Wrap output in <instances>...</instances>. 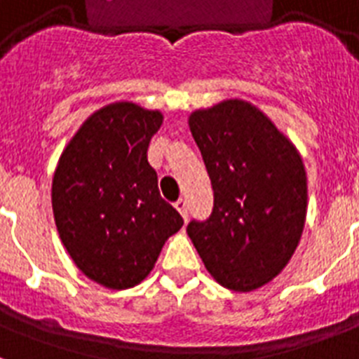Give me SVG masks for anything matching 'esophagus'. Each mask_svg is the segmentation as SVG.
Returning a JSON list of instances; mask_svg holds the SVG:
<instances>
[{
	"instance_id": "esophagus-1",
	"label": "esophagus",
	"mask_w": 359,
	"mask_h": 359,
	"mask_svg": "<svg viewBox=\"0 0 359 359\" xmlns=\"http://www.w3.org/2000/svg\"><path fill=\"white\" fill-rule=\"evenodd\" d=\"M175 208H177V210H179L180 212V216H182V218H188V201H186L184 197H180L179 201L175 203Z\"/></svg>"
}]
</instances>
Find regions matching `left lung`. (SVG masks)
Listing matches in <instances>:
<instances>
[{"label": "left lung", "mask_w": 359, "mask_h": 359, "mask_svg": "<svg viewBox=\"0 0 359 359\" xmlns=\"http://www.w3.org/2000/svg\"><path fill=\"white\" fill-rule=\"evenodd\" d=\"M190 130L212 182L214 207L207 219H191L188 236L219 285L259 289L283 270L304 231L300 154L244 100L194 111Z\"/></svg>", "instance_id": "8db88e82"}]
</instances>
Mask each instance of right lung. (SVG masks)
<instances>
[{
    "mask_svg": "<svg viewBox=\"0 0 359 359\" xmlns=\"http://www.w3.org/2000/svg\"><path fill=\"white\" fill-rule=\"evenodd\" d=\"M160 124V111L109 104L81 124L53 175L61 242L76 266L108 289L145 279L165 240L184 224L160 196L147 158Z\"/></svg>",
    "mask_w": 359,
    "mask_h": 359,
    "instance_id": "obj_1",
    "label": "right lung"
}]
</instances>
